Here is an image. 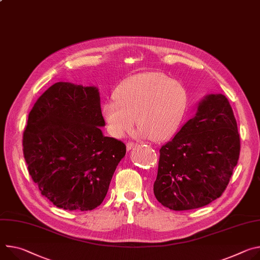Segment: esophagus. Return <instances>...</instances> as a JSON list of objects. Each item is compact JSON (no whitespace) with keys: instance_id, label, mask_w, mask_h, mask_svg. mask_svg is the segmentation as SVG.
Here are the masks:
<instances>
[{"instance_id":"34e87169","label":"esophagus","mask_w":260,"mask_h":260,"mask_svg":"<svg viewBox=\"0 0 260 260\" xmlns=\"http://www.w3.org/2000/svg\"><path fill=\"white\" fill-rule=\"evenodd\" d=\"M136 146H137L136 143H134V142H128V143L126 144V149H127V150H131L132 148H134V147H136Z\"/></svg>"}]
</instances>
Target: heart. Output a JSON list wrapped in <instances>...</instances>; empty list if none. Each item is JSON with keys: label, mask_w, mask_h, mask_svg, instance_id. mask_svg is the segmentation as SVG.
I'll return each instance as SVG.
<instances>
[{"label": "heart", "mask_w": 260, "mask_h": 260, "mask_svg": "<svg viewBox=\"0 0 260 260\" xmlns=\"http://www.w3.org/2000/svg\"><path fill=\"white\" fill-rule=\"evenodd\" d=\"M186 92L176 80L158 72L133 76L115 91V100L102 109L111 136L123 138L135 125L153 142L169 139L177 131L185 112Z\"/></svg>", "instance_id": "obj_1"}]
</instances>
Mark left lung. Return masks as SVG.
Listing matches in <instances>:
<instances>
[{"label":"left lung","mask_w":260,"mask_h":260,"mask_svg":"<svg viewBox=\"0 0 260 260\" xmlns=\"http://www.w3.org/2000/svg\"><path fill=\"white\" fill-rule=\"evenodd\" d=\"M241 150L232 108L223 94H209L196 115L159 149L155 198L165 207L188 210L221 197Z\"/></svg>","instance_id":"obj_1"}]
</instances>
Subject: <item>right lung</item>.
I'll return each mask as SVG.
<instances>
[{
	"instance_id": "obj_1",
	"label": "right lung",
	"mask_w": 260,
	"mask_h": 260,
	"mask_svg": "<svg viewBox=\"0 0 260 260\" xmlns=\"http://www.w3.org/2000/svg\"><path fill=\"white\" fill-rule=\"evenodd\" d=\"M100 92L67 82L51 86L31 110L22 136L28 171L41 194L67 210H92L104 201L121 141L105 137Z\"/></svg>"
}]
</instances>
